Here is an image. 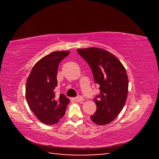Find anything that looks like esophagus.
Here are the masks:
<instances>
[{"label":"esophagus","mask_w":159,"mask_h":159,"mask_svg":"<svg viewBox=\"0 0 159 159\" xmlns=\"http://www.w3.org/2000/svg\"><path fill=\"white\" fill-rule=\"evenodd\" d=\"M73 99L75 102H80L84 100V99H83L82 97H80V96L77 97V98H73Z\"/></svg>","instance_id":"obj_1"}]
</instances>
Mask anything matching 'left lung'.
<instances>
[{"mask_svg":"<svg viewBox=\"0 0 159 159\" xmlns=\"http://www.w3.org/2000/svg\"><path fill=\"white\" fill-rule=\"evenodd\" d=\"M89 64L100 93L94 99L97 110L91 120L99 125L109 124L121 111L127 99L128 78L125 67L111 52L102 48L77 49Z\"/></svg>","mask_w":159,"mask_h":159,"instance_id":"1","label":"left lung"}]
</instances>
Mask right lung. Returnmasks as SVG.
<instances>
[{"mask_svg": "<svg viewBox=\"0 0 159 159\" xmlns=\"http://www.w3.org/2000/svg\"><path fill=\"white\" fill-rule=\"evenodd\" d=\"M69 51H55L35 64L26 84V99L40 121L47 125L58 123L66 112L69 99L63 94L55 96L57 69Z\"/></svg>", "mask_w": 159, "mask_h": 159, "instance_id": "obj_1", "label": "right lung"}]
</instances>
